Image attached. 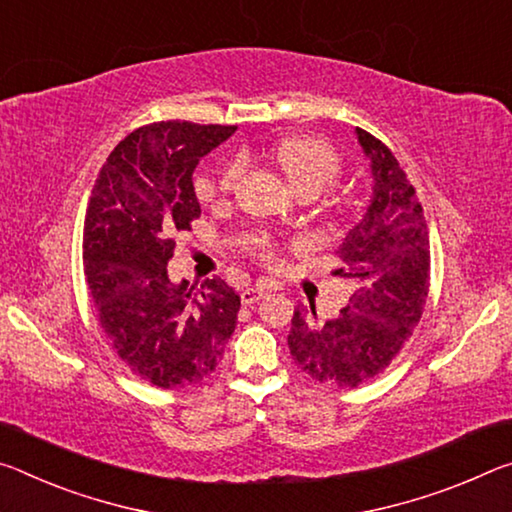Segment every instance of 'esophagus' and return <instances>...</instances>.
<instances>
[{
	"instance_id": "esophagus-1",
	"label": "esophagus",
	"mask_w": 512,
	"mask_h": 512,
	"mask_svg": "<svg viewBox=\"0 0 512 512\" xmlns=\"http://www.w3.org/2000/svg\"><path fill=\"white\" fill-rule=\"evenodd\" d=\"M272 288L270 286H254V288H247V290H242V295H240V299H242V304H256L258 299H263L267 292H270Z\"/></svg>"
}]
</instances>
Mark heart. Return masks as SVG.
I'll use <instances>...</instances> for the list:
<instances>
[{"mask_svg": "<svg viewBox=\"0 0 512 512\" xmlns=\"http://www.w3.org/2000/svg\"><path fill=\"white\" fill-rule=\"evenodd\" d=\"M272 158L299 195H317L326 186H331L342 172V158L335 152V147L326 138L311 136V133H292V136L281 138L272 147ZM240 174V158H233L222 167L220 188L231 190ZM254 251L263 261H274L276 245L270 238H261Z\"/></svg>", "mask_w": 512, "mask_h": 512, "instance_id": "b5f03b06", "label": "heart"}]
</instances>
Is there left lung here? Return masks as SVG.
Listing matches in <instances>:
<instances>
[{
	"label": "left lung",
	"mask_w": 512,
	"mask_h": 512,
	"mask_svg": "<svg viewBox=\"0 0 512 512\" xmlns=\"http://www.w3.org/2000/svg\"><path fill=\"white\" fill-rule=\"evenodd\" d=\"M372 161L374 195L363 222L338 247L335 274L351 281L349 304L320 322L295 311L288 347L306 376L331 388H358L388 370L420 322L431 279L429 229L413 183L379 138L356 129Z\"/></svg>",
	"instance_id": "8db88e82"
}]
</instances>
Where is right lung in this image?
I'll return each mask as SVG.
<instances>
[{"label":"right lung","instance_id":"right-lung-1","mask_svg":"<svg viewBox=\"0 0 512 512\" xmlns=\"http://www.w3.org/2000/svg\"><path fill=\"white\" fill-rule=\"evenodd\" d=\"M238 127L154 122L106 158L83 222V274L99 326L129 370L163 390L215 372L236 331L240 297L222 279L174 286V233L201 215L192 172Z\"/></svg>","mask_w":512,"mask_h":512}]
</instances>
